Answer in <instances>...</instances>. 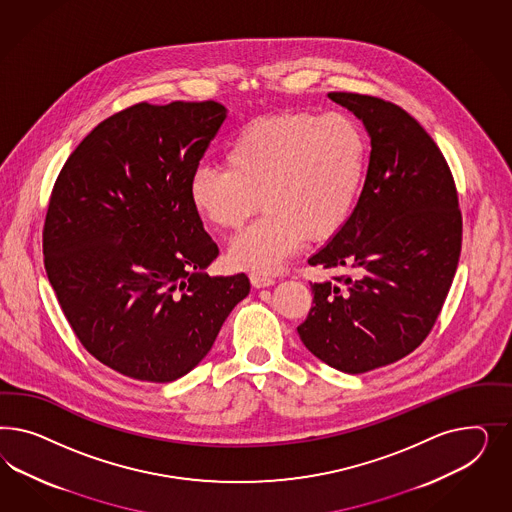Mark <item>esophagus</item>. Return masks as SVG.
Segmentation results:
<instances>
[{
	"instance_id": "obj_1",
	"label": "esophagus",
	"mask_w": 512,
	"mask_h": 512,
	"mask_svg": "<svg viewBox=\"0 0 512 512\" xmlns=\"http://www.w3.org/2000/svg\"><path fill=\"white\" fill-rule=\"evenodd\" d=\"M249 279H251V285L257 287V289L270 287V285L276 283V279L272 278V276H268V274H263V272H253V274L249 276Z\"/></svg>"
}]
</instances>
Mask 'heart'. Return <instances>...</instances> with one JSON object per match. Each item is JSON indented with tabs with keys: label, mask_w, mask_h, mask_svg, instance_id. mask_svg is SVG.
Instances as JSON below:
<instances>
[{
	"label": "heart",
	"mask_w": 512,
	"mask_h": 512,
	"mask_svg": "<svg viewBox=\"0 0 512 512\" xmlns=\"http://www.w3.org/2000/svg\"><path fill=\"white\" fill-rule=\"evenodd\" d=\"M368 169V144L345 114L287 110L244 125L227 146L225 165L191 174L195 214L221 231H240L257 210L264 216L234 240L236 268L274 270L300 242L340 233L357 204Z\"/></svg>",
	"instance_id": "obj_1"
}]
</instances>
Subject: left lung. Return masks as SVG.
Here are the masks:
<instances>
[{"instance_id":"1","label":"left lung","mask_w":512,"mask_h":512,"mask_svg":"<svg viewBox=\"0 0 512 512\" xmlns=\"http://www.w3.org/2000/svg\"><path fill=\"white\" fill-rule=\"evenodd\" d=\"M372 139L366 182L340 233L311 266L347 272L311 283L298 336L345 373L407 357L434 328L462 249V214L449 165L424 127L372 95L332 92Z\"/></svg>"}]
</instances>
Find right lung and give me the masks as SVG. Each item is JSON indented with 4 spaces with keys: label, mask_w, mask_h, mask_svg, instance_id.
<instances>
[{
    "label": "right lung",
    "mask_w": 512,
    "mask_h": 512,
    "mask_svg": "<svg viewBox=\"0 0 512 512\" xmlns=\"http://www.w3.org/2000/svg\"><path fill=\"white\" fill-rule=\"evenodd\" d=\"M225 118L216 101L133 105L78 144L52 189L48 281L86 351L131 379L191 372L248 296L246 274L204 272L219 249L187 191Z\"/></svg>",
    "instance_id": "right-lung-1"
}]
</instances>
